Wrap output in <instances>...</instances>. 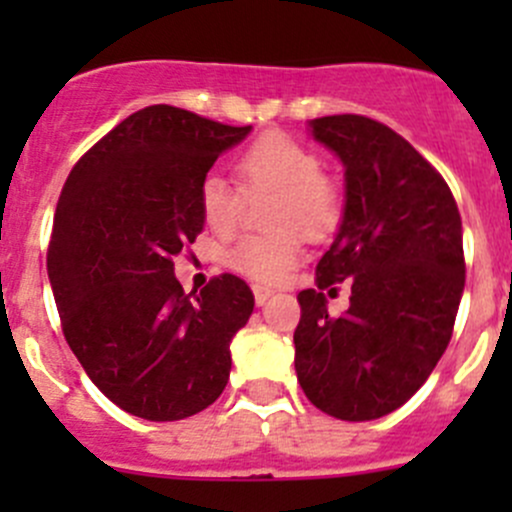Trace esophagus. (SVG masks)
Listing matches in <instances>:
<instances>
[{
	"mask_svg": "<svg viewBox=\"0 0 512 512\" xmlns=\"http://www.w3.org/2000/svg\"><path fill=\"white\" fill-rule=\"evenodd\" d=\"M252 292H255V302H257V307H262V304H265L267 299H270L272 294H275V292H272L270 287H262V285H255V287H252Z\"/></svg>",
	"mask_w": 512,
	"mask_h": 512,
	"instance_id": "obj_1",
	"label": "esophagus"
}]
</instances>
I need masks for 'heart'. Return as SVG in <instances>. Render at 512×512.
I'll use <instances>...</instances> for the list:
<instances>
[{"label": "heart", "instance_id": "b5f03b06", "mask_svg": "<svg viewBox=\"0 0 512 512\" xmlns=\"http://www.w3.org/2000/svg\"><path fill=\"white\" fill-rule=\"evenodd\" d=\"M237 178L247 193L277 190L272 208L275 235L240 237L227 252V265L257 282H282L304 255L302 235L322 237L342 213L339 190L322 173V160L312 148L285 133H267L237 158ZM203 223L227 237L240 223L242 198L225 178L205 175L198 188Z\"/></svg>", "mask_w": 512, "mask_h": 512}]
</instances>
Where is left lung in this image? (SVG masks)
<instances>
[{"mask_svg": "<svg viewBox=\"0 0 512 512\" xmlns=\"http://www.w3.org/2000/svg\"><path fill=\"white\" fill-rule=\"evenodd\" d=\"M344 165V215L297 294L294 369L307 399L342 421H374L431 376L453 334L463 285V230L451 188L406 138L356 113L309 121ZM353 280L350 309L326 312L324 286Z\"/></svg>", "mask_w": 512, "mask_h": 512, "instance_id": "left-lung-1", "label": "left lung"}]
</instances>
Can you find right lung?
Masks as SVG:
<instances>
[{
  "label": "right lung",
  "instance_id": "1",
  "mask_svg": "<svg viewBox=\"0 0 512 512\" xmlns=\"http://www.w3.org/2000/svg\"><path fill=\"white\" fill-rule=\"evenodd\" d=\"M250 131L158 103L118 123L66 178L46 255L61 329L128 414L180 421L230 379V342L255 297L235 275L185 294L173 257L203 232L200 180Z\"/></svg>",
  "mask_w": 512,
  "mask_h": 512
}]
</instances>
